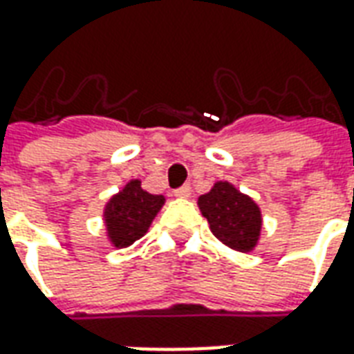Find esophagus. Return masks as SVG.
Returning <instances> with one entry per match:
<instances>
[{
  "label": "esophagus",
  "mask_w": 354,
  "mask_h": 354,
  "mask_svg": "<svg viewBox=\"0 0 354 354\" xmlns=\"http://www.w3.org/2000/svg\"><path fill=\"white\" fill-rule=\"evenodd\" d=\"M174 195H176V197H180V199H187V197L192 195V187H189L187 184L182 185V187L174 189Z\"/></svg>",
  "instance_id": "esophagus-1"
}]
</instances>
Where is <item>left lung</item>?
I'll return each instance as SVG.
<instances>
[{
  "label": "left lung",
  "instance_id": "8db88e82",
  "mask_svg": "<svg viewBox=\"0 0 354 354\" xmlns=\"http://www.w3.org/2000/svg\"><path fill=\"white\" fill-rule=\"evenodd\" d=\"M199 208L210 223V231L223 245L239 252H250L261 233L260 207L230 182H216L199 197Z\"/></svg>",
  "mask_w": 354,
  "mask_h": 354
}]
</instances>
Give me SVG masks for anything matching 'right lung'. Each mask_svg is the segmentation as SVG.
Here are the masks:
<instances>
[{
	"instance_id": "obj_1",
	"label": "right lung",
	"mask_w": 354,
	"mask_h": 354,
	"mask_svg": "<svg viewBox=\"0 0 354 354\" xmlns=\"http://www.w3.org/2000/svg\"><path fill=\"white\" fill-rule=\"evenodd\" d=\"M162 205V195L144 192L140 180H131L104 208V222L111 245L124 248L144 237Z\"/></svg>"
}]
</instances>
